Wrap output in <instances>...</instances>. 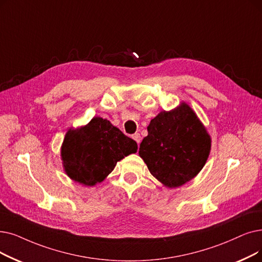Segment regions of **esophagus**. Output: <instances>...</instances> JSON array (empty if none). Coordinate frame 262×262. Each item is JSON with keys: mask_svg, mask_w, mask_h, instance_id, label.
<instances>
[{"mask_svg": "<svg viewBox=\"0 0 262 262\" xmlns=\"http://www.w3.org/2000/svg\"><path fill=\"white\" fill-rule=\"evenodd\" d=\"M132 138L137 142L138 144L140 143V141H141V136H140V134H138V133H136V134H134L133 136H132Z\"/></svg>", "mask_w": 262, "mask_h": 262, "instance_id": "34e87169", "label": "esophagus"}]
</instances>
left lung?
I'll return each mask as SVG.
<instances>
[{"label":"left lung","instance_id":"obj_1","mask_svg":"<svg viewBox=\"0 0 262 262\" xmlns=\"http://www.w3.org/2000/svg\"><path fill=\"white\" fill-rule=\"evenodd\" d=\"M211 136L196 112L182 101L151 120L139 156L151 174L168 188L184 185L206 165Z\"/></svg>","mask_w":262,"mask_h":262}]
</instances>
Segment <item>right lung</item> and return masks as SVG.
<instances>
[{
  "label": "right lung",
  "mask_w": 262,
  "mask_h": 262,
  "mask_svg": "<svg viewBox=\"0 0 262 262\" xmlns=\"http://www.w3.org/2000/svg\"><path fill=\"white\" fill-rule=\"evenodd\" d=\"M137 143L110 121L94 117L86 125L70 128L61 146L68 178L83 186L101 183L125 156L137 152Z\"/></svg>",
  "instance_id": "add662e5"
}]
</instances>
